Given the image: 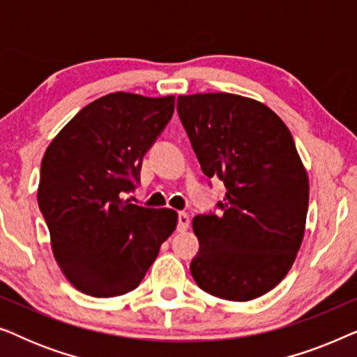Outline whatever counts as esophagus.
Masks as SVG:
<instances>
[{"instance_id": "obj_1", "label": "esophagus", "mask_w": 357, "mask_h": 357, "mask_svg": "<svg viewBox=\"0 0 357 357\" xmlns=\"http://www.w3.org/2000/svg\"><path fill=\"white\" fill-rule=\"evenodd\" d=\"M190 226V216L187 213H178V222H177V231L178 232H183L187 231Z\"/></svg>"}]
</instances>
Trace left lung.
<instances>
[{"mask_svg":"<svg viewBox=\"0 0 357 357\" xmlns=\"http://www.w3.org/2000/svg\"><path fill=\"white\" fill-rule=\"evenodd\" d=\"M177 112L206 177L226 197L193 219L197 284L219 299H257L291 270L304 237L309 178L291 131L260 102L227 92L178 96Z\"/></svg>","mask_w":357,"mask_h":357,"instance_id":"1","label":"left lung"}]
</instances>
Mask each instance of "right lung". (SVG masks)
<instances>
[{
  "mask_svg": "<svg viewBox=\"0 0 357 357\" xmlns=\"http://www.w3.org/2000/svg\"><path fill=\"white\" fill-rule=\"evenodd\" d=\"M174 109V96L107 94L86 105L45 151L38 208L56 263L87 296L115 297L138 287L175 231L174 209L121 199L138 187L144 154Z\"/></svg>",
  "mask_w": 357,
  "mask_h": 357,
  "instance_id": "obj_1",
  "label": "right lung"
}]
</instances>
